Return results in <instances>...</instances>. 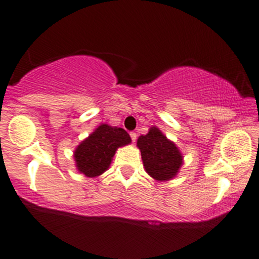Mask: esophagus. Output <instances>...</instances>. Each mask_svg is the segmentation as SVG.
Wrapping results in <instances>:
<instances>
[{
  "label": "esophagus",
  "instance_id": "obj_1",
  "mask_svg": "<svg viewBox=\"0 0 259 259\" xmlns=\"http://www.w3.org/2000/svg\"><path fill=\"white\" fill-rule=\"evenodd\" d=\"M130 137H132V141H133V142H136L137 134H136L135 132H132V133H130Z\"/></svg>",
  "mask_w": 259,
  "mask_h": 259
}]
</instances>
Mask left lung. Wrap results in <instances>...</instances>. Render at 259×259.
<instances>
[{
  "instance_id": "8db88e82",
  "label": "left lung",
  "mask_w": 259,
  "mask_h": 259,
  "mask_svg": "<svg viewBox=\"0 0 259 259\" xmlns=\"http://www.w3.org/2000/svg\"><path fill=\"white\" fill-rule=\"evenodd\" d=\"M137 147L147 173L154 179L169 181L177 175L183 162L182 154L158 127H150L147 135L140 136Z\"/></svg>"
}]
</instances>
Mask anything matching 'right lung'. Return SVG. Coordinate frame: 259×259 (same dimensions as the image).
Masks as SVG:
<instances>
[{
  "label": "right lung",
  "mask_w": 259,
  "mask_h": 259,
  "mask_svg": "<svg viewBox=\"0 0 259 259\" xmlns=\"http://www.w3.org/2000/svg\"><path fill=\"white\" fill-rule=\"evenodd\" d=\"M130 142L129 134L122 127L103 124L75 150L77 169L87 177L100 176L109 168L117 148Z\"/></svg>",
  "instance_id": "add662e5"
}]
</instances>
